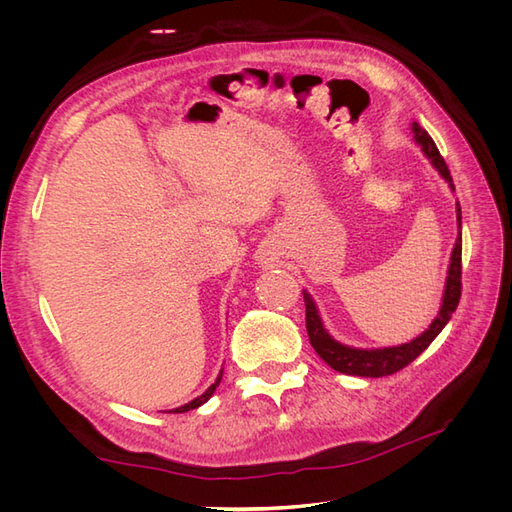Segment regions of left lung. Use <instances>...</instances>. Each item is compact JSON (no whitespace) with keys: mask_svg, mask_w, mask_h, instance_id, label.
Here are the masks:
<instances>
[{"mask_svg":"<svg viewBox=\"0 0 512 512\" xmlns=\"http://www.w3.org/2000/svg\"><path fill=\"white\" fill-rule=\"evenodd\" d=\"M410 132H412L414 143L421 147L423 156L431 162L433 168L438 170V175L448 183L451 192H455L453 177H451V173H448V166L442 160L436 143L431 141V136L421 126H418L416 121L410 126ZM455 211H457V239H455L453 252H451V262H448L438 316L431 320V324L421 335H416L414 339H410V342L399 344V346H386V348H354V346L339 342V339H335L329 333V329L324 327V320L320 316V309H318L312 294L303 290L309 344H312L316 354L331 369L339 371V374L361 376V378L391 376V374H395V371L410 365L416 356L421 354L433 342V339L440 335V331L446 327L448 320H451V316L455 314V309L459 305V297H461V207H459V200L455 203Z\"/></svg>","mask_w":512,"mask_h":512,"instance_id":"1","label":"left lung"}]
</instances>
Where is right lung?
Segmentation results:
<instances>
[{
    "mask_svg": "<svg viewBox=\"0 0 512 512\" xmlns=\"http://www.w3.org/2000/svg\"><path fill=\"white\" fill-rule=\"evenodd\" d=\"M222 374H224V367L220 369V374H218V378H215V382L209 386V389L203 393V395H198L196 399H192V401H188V404H183V406H179V408H175V410H170V412H188V410H194V408H198V406H203V404H207V401L211 399V395L215 393V389H218L220 386V382H222Z\"/></svg>",
    "mask_w": 512,
    "mask_h": 512,
    "instance_id": "obj_1",
    "label": "right lung"
}]
</instances>
